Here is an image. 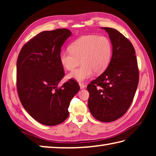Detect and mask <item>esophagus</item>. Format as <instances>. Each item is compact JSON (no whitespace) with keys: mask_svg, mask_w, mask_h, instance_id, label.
I'll list each match as a JSON object with an SVG mask.
<instances>
[{"mask_svg":"<svg viewBox=\"0 0 156 156\" xmlns=\"http://www.w3.org/2000/svg\"><path fill=\"white\" fill-rule=\"evenodd\" d=\"M79 85H80V88L82 89H84V87H85V84H84V83H79Z\"/></svg>","mask_w":156,"mask_h":156,"instance_id":"1","label":"esophagus"}]
</instances>
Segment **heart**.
<instances>
[{
    "instance_id": "b5f03b06",
    "label": "heart",
    "mask_w": 156,
    "mask_h": 156,
    "mask_svg": "<svg viewBox=\"0 0 156 156\" xmlns=\"http://www.w3.org/2000/svg\"><path fill=\"white\" fill-rule=\"evenodd\" d=\"M69 50L63 51L60 54V61L63 67L72 71L68 77L78 82L91 78L94 72L100 74L109 66L112 56V42L105 36L87 35L73 41L69 47Z\"/></svg>"
}]
</instances>
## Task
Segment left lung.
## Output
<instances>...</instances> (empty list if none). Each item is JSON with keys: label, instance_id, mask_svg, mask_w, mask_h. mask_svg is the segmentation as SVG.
Wrapping results in <instances>:
<instances>
[{"label": "left lung", "instance_id": "1", "mask_svg": "<svg viewBox=\"0 0 156 156\" xmlns=\"http://www.w3.org/2000/svg\"><path fill=\"white\" fill-rule=\"evenodd\" d=\"M101 28L109 34L112 57L107 69L87 87L88 107L96 120L109 122L129 109L138 87L139 70L131 42L115 29Z\"/></svg>", "mask_w": 156, "mask_h": 156}]
</instances>
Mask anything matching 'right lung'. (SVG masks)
<instances>
[{"mask_svg":"<svg viewBox=\"0 0 156 156\" xmlns=\"http://www.w3.org/2000/svg\"><path fill=\"white\" fill-rule=\"evenodd\" d=\"M70 36L67 29L44 31L25 43L18 55L16 87L21 104L44 125L54 126L67 119L71 100L80 89L72 78L58 87L65 76L61 47Z\"/></svg>","mask_w":156,"mask_h":156,"instance_id":"right-lung-1","label":"right lung"}]
</instances>
